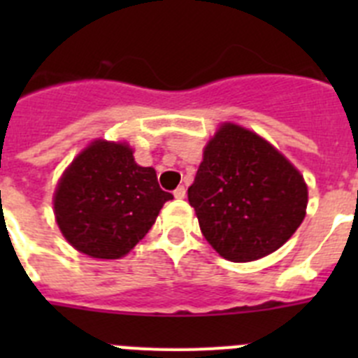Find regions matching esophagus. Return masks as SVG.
Masks as SVG:
<instances>
[{
  "label": "esophagus",
  "instance_id": "obj_1",
  "mask_svg": "<svg viewBox=\"0 0 358 358\" xmlns=\"http://www.w3.org/2000/svg\"><path fill=\"white\" fill-rule=\"evenodd\" d=\"M185 195H186L185 186H179V188L173 189V197H176V199H185Z\"/></svg>",
  "mask_w": 358,
  "mask_h": 358
}]
</instances>
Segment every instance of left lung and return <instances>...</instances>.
Instances as JSON below:
<instances>
[{
	"instance_id": "left-lung-1",
	"label": "left lung",
	"mask_w": 358,
	"mask_h": 358,
	"mask_svg": "<svg viewBox=\"0 0 358 358\" xmlns=\"http://www.w3.org/2000/svg\"><path fill=\"white\" fill-rule=\"evenodd\" d=\"M188 201L218 255L252 262L280 249L301 226L308 189L268 141L224 123L204 148Z\"/></svg>"
}]
</instances>
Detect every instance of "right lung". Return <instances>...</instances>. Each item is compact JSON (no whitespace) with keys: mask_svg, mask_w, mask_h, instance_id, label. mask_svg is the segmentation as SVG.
I'll use <instances>...</instances> for the list:
<instances>
[{"mask_svg":"<svg viewBox=\"0 0 358 358\" xmlns=\"http://www.w3.org/2000/svg\"><path fill=\"white\" fill-rule=\"evenodd\" d=\"M170 199L157 185L156 170L136 163L127 143L96 140L62 173L53 208L77 251L118 260L147 235Z\"/></svg>","mask_w":358,"mask_h":358,"instance_id":"right-lung-1","label":"right lung"}]
</instances>
